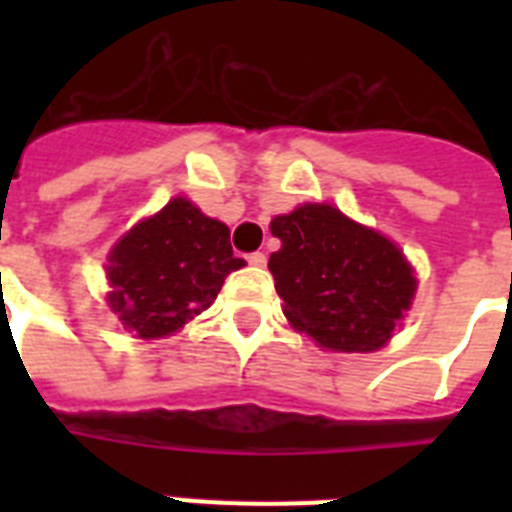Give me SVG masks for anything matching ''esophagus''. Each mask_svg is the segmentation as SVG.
I'll return each mask as SVG.
<instances>
[{
    "label": "esophagus",
    "instance_id": "1",
    "mask_svg": "<svg viewBox=\"0 0 512 512\" xmlns=\"http://www.w3.org/2000/svg\"><path fill=\"white\" fill-rule=\"evenodd\" d=\"M247 263L255 265V268H263V265L268 263V257H265L263 252H252V255H247Z\"/></svg>",
    "mask_w": 512,
    "mask_h": 512
}]
</instances>
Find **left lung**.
I'll return each mask as SVG.
<instances>
[{
    "instance_id": "8db88e82",
    "label": "left lung",
    "mask_w": 512,
    "mask_h": 512,
    "mask_svg": "<svg viewBox=\"0 0 512 512\" xmlns=\"http://www.w3.org/2000/svg\"><path fill=\"white\" fill-rule=\"evenodd\" d=\"M271 233L281 249L268 268L297 332L340 353L388 345L417 292L414 268L393 241L329 204L276 215Z\"/></svg>"
}]
</instances>
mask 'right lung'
<instances>
[{
	"label": "right lung",
	"instance_id": "add662e5",
	"mask_svg": "<svg viewBox=\"0 0 512 512\" xmlns=\"http://www.w3.org/2000/svg\"><path fill=\"white\" fill-rule=\"evenodd\" d=\"M233 257L231 231L183 196L140 220L108 255V305L127 332L159 340L215 303Z\"/></svg>",
	"mask_w": 512,
	"mask_h": 512
}]
</instances>
